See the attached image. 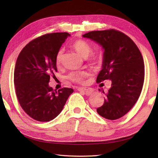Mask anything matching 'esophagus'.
Returning a JSON list of instances; mask_svg holds the SVG:
<instances>
[{
    "label": "esophagus",
    "instance_id": "34e87169",
    "mask_svg": "<svg viewBox=\"0 0 158 158\" xmlns=\"http://www.w3.org/2000/svg\"><path fill=\"white\" fill-rule=\"evenodd\" d=\"M78 91H82V92H85V94L89 95V94H91L93 92V89L91 88H88V87H82V88H78L77 89Z\"/></svg>",
    "mask_w": 158,
    "mask_h": 158
}]
</instances>
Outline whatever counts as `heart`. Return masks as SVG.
Wrapping results in <instances>:
<instances>
[{
	"mask_svg": "<svg viewBox=\"0 0 158 158\" xmlns=\"http://www.w3.org/2000/svg\"><path fill=\"white\" fill-rule=\"evenodd\" d=\"M72 48L86 59L88 63L92 67H98L103 62V55L100 52H91L92 50V45L84 40H77L70 44ZM63 59V49H60L56 52L55 56V63L56 65H60ZM88 73L84 71H74L69 73L67 78L72 82L78 84H83Z\"/></svg>",
	"mask_w": 158,
	"mask_h": 158,
	"instance_id": "b5f03b06",
	"label": "heart"
}]
</instances>
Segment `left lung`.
Wrapping results in <instances>:
<instances>
[{"instance_id": "1", "label": "left lung", "mask_w": 158, "mask_h": 158, "mask_svg": "<svg viewBox=\"0 0 158 158\" xmlns=\"http://www.w3.org/2000/svg\"><path fill=\"white\" fill-rule=\"evenodd\" d=\"M83 37L104 49L103 67L96 82L109 79L112 84L107 93L103 92L105 102L97 112L107 119L116 120L130 111L140 97L144 80L142 55L135 42L120 31H92Z\"/></svg>"}]
</instances>
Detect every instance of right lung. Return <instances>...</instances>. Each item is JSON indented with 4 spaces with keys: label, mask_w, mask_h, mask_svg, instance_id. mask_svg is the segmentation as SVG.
<instances>
[{
    "label": "right lung",
    "mask_w": 158,
    "mask_h": 158,
    "mask_svg": "<svg viewBox=\"0 0 158 158\" xmlns=\"http://www.w3.org/2000/svg\"><path fill=\"white\" fill-rule=\"evenodd\" d=\"M70 35L51 33L27 44L19 54L14 73V82L19 103L35 121L47 122L63 110L73 89L53 90L49 85L51 76L57 72L56 52Z\"/></svg>",
    "instance_id": "add662e5"
}]
</instances>
